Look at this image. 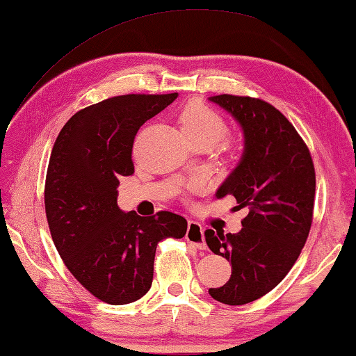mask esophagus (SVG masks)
<instances>
[{
	"mask_svg": "<svg viewBox=\"0 0 356 356\" xmlns=\"http://www.w3.org/2000/svg\"><path fill=\"white\" fill-rule=\"evenodd\" d=\"M185 239H187L190 244H193L196 249L204 250L206 249V239H204V228L201 227L200 223L190 220L187 227V234H185Z\"/></svg>",
	"mask_w": 356,
	"mask_h": 356,
	"instance_id": "obj_1",
	"label": "esophagus"
}]
</instances>
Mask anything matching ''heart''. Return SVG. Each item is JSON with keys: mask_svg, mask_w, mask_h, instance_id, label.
Returning <instances> with one entry per match:
<instances>
[{"mask_svg": "<svg viewBox=\"0 0 356 356\" xmlns=\"http://www.w3.org/2000/svg\"><path fill=\"white\" fill-rule=\"evenodd\" d=\"M180 131L187 140H207L211 145L218 144L227 136V123L216 111L202 103H190L180 114Z\"/></svg>", "mask_w": 356, "mask_h": 356, "instance_id": "heart-1", "label": "heart"}]
</instances>
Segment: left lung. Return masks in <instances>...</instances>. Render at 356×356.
<instances>
[{"mask_svg": "<svg viewBox=\"0 0 356 356\" xmlns=\"http://www.w3.org/2000/svg\"><path fill=\"white\" fill-rule=\"evenodd\" d=\"M207 99L238 122L244 138L241 160L216 196H234L236 207L249 211L239 233L206 231L209 249L231 264L229 280L209 295L242 306L277 286L300 257L312 223L314 163L295 127L274 106L233 95Z\"/></svg>", "mask_w": 356, "mask_h": 356, "instance_id": "1", "label": "left lung"}]
</instances>
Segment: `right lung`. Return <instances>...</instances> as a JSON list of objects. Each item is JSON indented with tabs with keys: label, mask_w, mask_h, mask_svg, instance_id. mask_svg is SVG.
Segmentation results:
<instances>
[{
	"label": "right lung",
	"mask_w": 356,
	"mask_h": 356,
	"mask_svg": "<svg viewBox=\"0 0 356 356\" xmlns=\"http://www.w3.org/2000/svg\"><path fill=\"white\" fill-rule=\"evenodd\" d=\"M177 93L122 95L72 115L56 138L46 177V216L71 274L112 306L150 290L158 242L180 239L187 220L172 212L140 217L117 204L118 179L131 176L138 129Z\"/></svg>",
	"instance_id": "1"
}]
</instances>
